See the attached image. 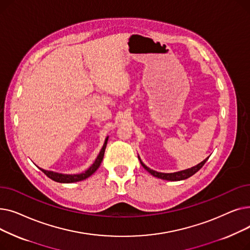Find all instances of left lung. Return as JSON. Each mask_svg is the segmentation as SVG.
<instances>
[{
  "mask_svg": "<svg viewBox=\"0 0 250 250\" xmlns=\"http://www.w3.org/2000/svg\"><path fill=\"white\" fill-rule=\"evenodd\" d=\"M140 159V158H139ZM208 159L206 158L203 162H201L200 164H198L196 166H193L189 169H187V170H182V171H178V172H174V173H162V172H157L155 171V170H152L150 169L149 167H147L145 164H144L141 159H140V162L142 164V166L145 168L147 171L149 173H151L153 176L155 177H158V178H161V179H165V180H171V181H177V180H183V179H187L190 176H192L195 172H198L199 170L204 166V164L207 162V160Z\"/></svg>",
  "mask_w": 250,
  "mask_h": 250,
  "instance_id": "left-lung-1",
  "label": "left lung"
}]
</instances>
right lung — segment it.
I'll list each match as a JSON object with an SVG mask.
<instances>
[{
	"instance_id": "add662e5",
	"label": "right lung",
	"mask_w": 250,
	"mask_h": 250,
	"mask_svg": "<svg viewBox=\"0 0 250 250\" xmlns=\"http://www.w3.org/2000/svg\"><path fill=\"white\" fill-rule=\"evenodd\" d=\"M107 140H108V137L106 138V140H105L104 145H103L99 155L97 156L95 162L92 164L90 166V168L88 170H86V171L83 172V173H80V174H61V173H57V172H54V171H47V170H44V169H42V168H39V169H41L42 171L47 177H49L50 179L55 180L57 182H61V183H71V182H77V181L84 180V179L88 178L89 176L93 174L96 171V170L99 168V166L102 162V159H103L105 148H106V145H107Z\"/></svg>"
}]
</instances>
